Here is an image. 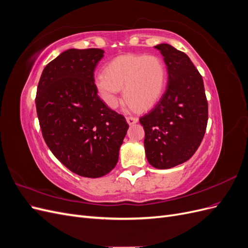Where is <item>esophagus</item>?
<instances>
[{"mask_svg": "<svg viewBox=\"0 0 248 248\" xmlns=\"http://www.w3.org/2000/svg\"><path fill=\"white\" fill-rule=\"evenodd\" d=\"M126 121H127V123H128L129 125H132V124L138 123L139 119L137 117H127L126 118Z\"/></svg>", "mask_w": 248, "mask_h": 248, "instance_id": "34e87169", "label": "esophagus"}]
</instances>
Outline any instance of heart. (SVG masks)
Returning a JSON list of instances; mask_svg holds the SVG:
<instances>
[{"label": "heart", "mask_w": 248, "mask_h": 248, "mask_svg": "<svg viewBox=\"0 0 248 248\" xmlns=\"http://www.w3.org/2000/svg\"><path fill=\"white\" fill-rule=\"evenodd\" d=\"M104 73L94 78V86L102 101L110 108L118 104L119 91L123 89L127 106L138 111L153 108L167 85V69L157 56H120L104 67Z\"/></svg>", "instance_id": "1"}]
</instances>
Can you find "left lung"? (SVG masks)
I'll return each mask as SVG.
<instances>
[{
  "label": "left lung",
  "instance_id": "left-lung-1",
  "mask_svg": "<svg viewBox=\"0 0 248 248\" xmlns=\"http://www.w3.org/2000/svg\"><path fill=\"white\" fill-rule=\"evenodd\" d=\"M155 48L168 67V86L140 122L149 163L167 170L188 160L200 147L208 122V102L202 78L188 56L167 43Z\"/></svg>",
  "mask_w": 248,
  "mask_h": 248
}]
</instances>
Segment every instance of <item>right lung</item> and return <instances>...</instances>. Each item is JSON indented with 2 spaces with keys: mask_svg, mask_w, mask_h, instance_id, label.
Here are the masks:
<instances>
[{
  "mask_svg": "<svg viewBox=\"0 0 248 248\" xmlns=\"http://www.w3.org/2000/svg\"><path fill=\"white\" fill-rule=\"evenodd\" d=\"M100 48L63 51L43 69L36 109L47 147L81 177L99 178L116 167L129 125L97 95L94 70Z\"/></svg>",
  "mask_w": 248,
  "mask_h": 248,
  "instance_id": "1",
  "label": "right lung"
}]
</instances>
